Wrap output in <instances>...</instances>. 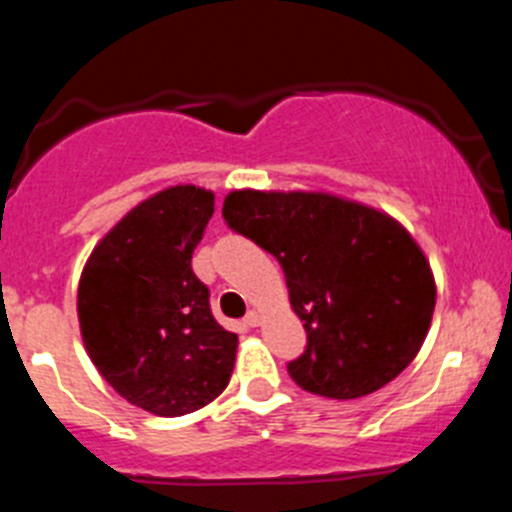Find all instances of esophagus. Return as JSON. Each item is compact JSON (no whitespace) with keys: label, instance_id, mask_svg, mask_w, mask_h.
Listing matches in <instances>:
<instances>
[{"label":"esophagus","instance_id":"34e87169","mask_svg":"<svg viewBox=\"0 0 512 512\" xmlns=\"http://www.w3.org/2000/svg\"><path fill=\"white\" fill-rule=\"evenodd\" d=\"M243 323H246L248 328H256V325H261V312L259 310H251L246 315V318H243Z\"/></svg>","mask_w":512,"mask_h":512}]
</instances>
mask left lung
Here are the masks:
<instances>
[{
    "mask_svg": "<svg viewBox=\"0 0 512 512\" xmlns=\"http://www.w3.org/2000/svg\"><path fill=\"white\" fill-rule=\"evenodd\" d=\"M225 223L282 264L307 333L289 377L312 395L356 400L418 356L436 307L423 248L387 212L328 192L235 189Z\"/></svg>",
    "mask_w": 512,
    "mask_h": 512,
    "instance_id": "8db88e82",
    "label": "left lung"
}]
</instances>
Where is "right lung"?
I'll use <instances>...</instances> for the list:
<instances>
[{"label": "right lung", "mask_w": 512, "mask_h": 512, "mask_svg": "<svg viewBox=\"0 0 512 512\" xmlns=\"http://www.w3.org/2000/svg\"><path fill=\"white\" fill-rule=\"evenodd\" d=\"M215 194L176 184L135 205L81 271L79 328L89 359L120 397L161 418L205 408L228 387L238 336L212 318L192 253Z\"/></svg>", "instance_id": "obj_1"}]
</instances>
